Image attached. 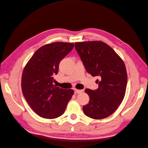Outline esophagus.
<instances>
[{"instance_id": "34e87169", "label": "esophagus", "mask_w": 148, "mask_h": 148, "mask_svg": "<svg viewBox=\"0 0 148 148\" xmlns=\"http://www.w3.org/2000/svg\"><path fill=\"white\" fill-rule=\"evenodd\" d=\"M83 91V89H75V92L77 94H80V93H82Z\"/></svg>"}]
</instances>
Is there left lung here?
Masks as SVG:
<instances>
[{"label":"left lung","instance_id":"left-lung-1","mask_svg":"<svg viewBox=\"0 0 148 148\" xmlns=\"http://www.w3.org/2000/svg\"><path fill=\"white\" fill-rule=\"evenodd\" d=\"M75 47L87 72L98 77L97 89L84 90L89 101L83 107L84 113L93 119L109 117L125 95L127 73L124 62L112 48L101 41L75 42Z\"/></svg>","mask_w":148,"mask_h":148}]
</instances>
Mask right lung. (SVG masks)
<instances>
[{
  "label": "right lung",
  "instance_id": "add662e5",
  "mask_svg": "<svg viewBox=\"0 0 148 148\" xmlns=\"http://www.w3.org/2000/svg\"><path fill=\"white\" fill-rule=\"evenodd\" d=\"M73 43L53 42L40 47L26 65L21 77L25 99L36 113L46 119H56L65 112L73 89L53 84L60 61L73 49Z\"/></svg>",
  "mask_w": 148,
  "mask_h": 148
}]
</instances>
